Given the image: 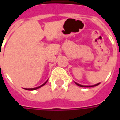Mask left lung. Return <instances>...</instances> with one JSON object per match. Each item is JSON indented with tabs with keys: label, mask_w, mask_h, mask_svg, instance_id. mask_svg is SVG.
<instances>
[{
	"label": "left lung",
	"mask_w": 120,
	"mask_h": 120,
	"mask_svg": "<svg viewBox=\"0 0 120 120\" xmlns=\"http://www.w3.org/2000/svg\"><path fill=\"white\" fill-rule=\"evenodd\" d=\"M77 85H79V87H94V86H96V85H99V83H98V84H96V85H91V86H86V85H80V84H78V83H75Z\"/></svg>",
	"instance_id": "8db88e82"
}]
</instances>
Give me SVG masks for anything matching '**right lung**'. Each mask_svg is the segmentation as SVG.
Wrapping results in <instances>:
<instances>
[{"label": "right lung", "mask_w": 120, "mask_h": 120, "mask_svg": "<svg viewBox=\"0 0 120 120\" xmlns=\"http://www.w3.org/2000/svg\"><path fill=\"white\" fill-rule=\"evenodd\" d=\"M46 83H47V81H46V82H45V83H43V85H41V86H39V87H35V88H31V89H25V90H37V89H39V87H41L42 86H43V85H45V84Z\"/></svg>", "instance_id": "1"}]
</instances>
